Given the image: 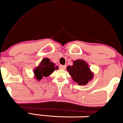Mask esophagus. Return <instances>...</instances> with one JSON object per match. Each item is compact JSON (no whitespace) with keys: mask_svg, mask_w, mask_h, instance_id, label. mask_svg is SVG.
Masks as SVG:
<instances>
[{"mask_svg":"<svg viewBox=\"0 0 123 123\" xmlns=\"http://www.w3.org/2000/svg\"><path fill=\"white\" fill-rule=\"evenodd\" d=\"M66 68V65H60V69L62 70H65Z\"/></svg>","mask_w":123,"mask_h":123,"instance_id":"1","label":"esophagus"}]
</instances>
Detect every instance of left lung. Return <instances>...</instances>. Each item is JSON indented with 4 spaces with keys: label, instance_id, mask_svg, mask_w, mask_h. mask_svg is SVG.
<instances>
[{
    "label": "left lung",
    "instance_id": "8db88e82",
    "mask_svg": "<svg viewBox=\"0 0 123 123\" xmlns=\"http://www.w3.org/2000/svg\"><path fill=\"white\" fill-rule=\"evenodd\" d=\"M72 66H67V69L72 79L79 85H86L94 77V73L90 70L84 60H77L73 61Z\"/></svg>",
    "mask_w": 123,
    "mask_h": 123
}]
</instances>
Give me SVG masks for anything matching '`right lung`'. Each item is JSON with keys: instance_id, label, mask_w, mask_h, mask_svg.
<instances>
[{"instance_id": "add662e5", "label": "right lung", "mask_w": 123, "mask_h": 123, "mask_svg": "<svg viewBox=\"0 0 123 123\" xmlns=\"http://www.w3.org/2000/svg\"><path fill=\"white\" fill-rule=\"evenodd\" d=\"M58 67L55 66V63L50 61V59L45 58L42 60L39 65L35 69L34 74L36 80L40 81L44 77H48Z\"/></svg>"}]
</instances>
